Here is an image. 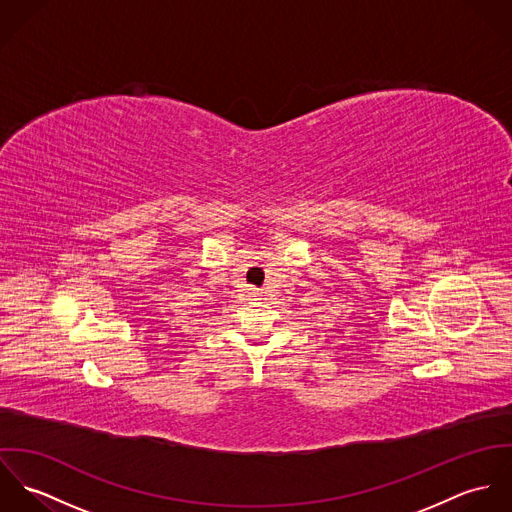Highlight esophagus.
Instances as JSON below:
<instances>
[{
    "label": "esophagus",
    "instance_id": "34e87169",
    "mask_svg": "<svg viewBox=\"0 0 512 512\" xmlns=\"http://www.w3.org/2000/svg\"><path fill=\"white\" fill-rule=\"evenodd\" d=\"M260 293L262 292H258V290H254V288H250V295H252V297H258Z\"/></svg>",
    "mask_w": 512,
    "mask_h": 512
}]
</instances>
